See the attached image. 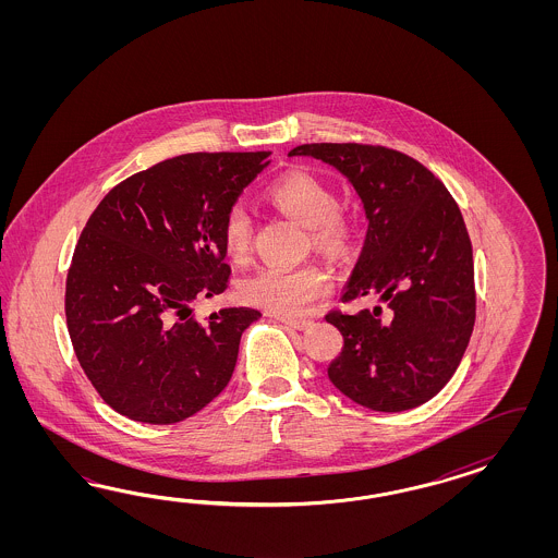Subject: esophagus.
<instances>
[{"mask_svg": "<svg viewBox=\"0 0 558 558\" xmlns=\"http://www.w3.org/2000/svg\"><path fill=\"white\" fill-rule=\"evenodd\" d=\"M282 323H287L288 327H294V329H299V331L313 327L311 319H282Z\"/></svg>", "mask_w": 558, "mask_h": 558, "instance_id": "esophagus-1", "label": "esophagus"}]
</instances>
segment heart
<instances>
[{
	"label": "heart",
	"instance_id": "heart-1",
	"mask_svg": "<svg viewBox=\"0 0 558 558\" xmlns=\"http://www.w3.org/2000/svg\"><path fill=\"white\" fill-rule=\"evenodd\" d=\"M270 203L306 229L315 245L339 252L350 239L348 222L338 215L336 194L313 175L292 173L270 187ZM252 220L241 204H233L222 219V245L231 259L250 252ZM331 290V276L317 264L296 268L264 266L241 282V296L278 317H296Z\"/></svg>",
	"mask_w": 558,
	"mask_h": 558
}]
</instances>
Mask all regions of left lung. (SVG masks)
<instances>
[{"label": "left lung", "mask_w": 558, "mask_h": 558, "mask_svg": "<svg viewBox=\"0 0 558 558\" xmlns=\"http://www.w3.org/2000/svg\"><path fill=\"white\" fill-rule=\"evenodd\" d=\"M341 173L368 229L341 301L374 296L388 306L325 319L343 336L327 376L348 399L397 413L427 403L457 372L474 325L473 247L454 198L403 153L357 145H301Z\"/></svg>", "instance_id": "8db88e82"}]
</instances>
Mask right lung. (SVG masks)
I'll use <instances>...</instances> for the list:
<instances>
[{
  "instance_id": "right-lung-1",
  "label": "right lung",
  "mask_w": 558,
  "mask_h": 558,
  "mask_svg": "<svg viewBox=\"0 0 558 558\" xmlns=\"http://www.w3.org/2000/svg\"><path fill=\"white\" fill-rule=\"evenodd\" d=\"M270 153H187L112 187L87 220L68 274L75 355L101 399L135 422L186 420L219 397L239 339L262 317L250 306L190 317L220 294L222 219L270 166Z\"/></svg>"
}]
</instances>
